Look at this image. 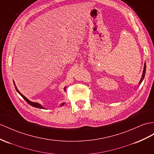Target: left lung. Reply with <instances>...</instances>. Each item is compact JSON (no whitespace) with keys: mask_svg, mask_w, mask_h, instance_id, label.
<instances>
[{"mask_svg":"<svg viewBox=\"0 0 154 154\" xmlns=\"http://www.w3.org/2000/svg\"><path fill=\"white\" fill-rule=\"evenodd\" d=\"M145 73H146V63L144 64V70H143V75H142V78L141 79L140 81V84L142 82V81H143V80L144 79V76H145Z\"/></svg>","mask_w":154,"mask_h":154,"instance_id":"obj_1","label":"left lung"}]
</instances>
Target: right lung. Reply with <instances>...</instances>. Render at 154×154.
<instances>
[{"label":"right lung","mask_w":154,"mask_h":154,"mask_svg":"<svg viewBox=\"0 0 154 154\" xmlns=\"http://www.w3.org/2000/svg\"><path fill=\"white\" fill-rule=\"evenodd\" d=\"M14 86H15V89H16V90H17V92L19 94H20V95L22 96V97L23 98V99H24L26 102H27V103H28L29 105H30L31 106H32V107H36V108H39V109H44V108H43V107H42V106L41 105H39V103H35V102H32V101H29L28 99H27V98H26L24 96H23V94L20 92H19V90H18V89L17 88V87H16V86H15V83H14ZM64 90H66V88H64ZM64 105V103H62L61 105Z\"/></svg>","instance_id":"obj_1"}]
</instances>
